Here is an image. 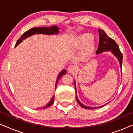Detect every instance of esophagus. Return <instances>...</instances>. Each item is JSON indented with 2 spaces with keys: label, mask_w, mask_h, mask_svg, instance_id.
Returning <instances> with one entry per match:
<instances>
[{
  "label": "esophagus",
  "mask_w": 133,
  "mask_h": 133,
  "mask_svg": "<svg viewBox=\"0 0 133 133\" xmlns=\"http://www.w3.org/2000/svg\"><path fill=\"white\" fill-rule=\"evenodd\" d=\"M76 70H77V68L74 65H71L68 68V72L70 73H74L76 71Z\"/></svg>",
  "instance_id": "obj_1"
}]
</instances>
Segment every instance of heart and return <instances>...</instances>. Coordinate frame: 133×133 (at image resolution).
<instances>
[{"label": "heart", "mask_w": 133, "mask_h": 133, "mask_svg": "<svg viewBox=\"0 0 133 133\" xmlns=\"http://www.w3.org/2000/svg\"><path fill=\"white\" fill-rule=\"evenodd\" d=\"M76 46L78 49L84 47L83 56L85 58L88 57L94 50V43L92 39V36L90 33H84L80 35L76 41Z\"/></svg>", "instance_id": "1"}]
</instances>
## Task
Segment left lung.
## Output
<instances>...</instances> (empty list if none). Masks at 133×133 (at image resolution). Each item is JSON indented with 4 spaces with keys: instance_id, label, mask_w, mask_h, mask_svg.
<instances>
[{
    "instance_id": "1",
    "label": "left lung",
    "mask_w": 133,
    "mask_h": 133,
    "mask_svg": "<svg viewBox=\"0 0 133 133\" xmlns=\"http://www.w3.org/2000/svg\"><path fill=\"white\" fill-rule=\"evenodd\" d=\"M98 32H99V45H98L97 50L96 51V54L101 53L105 51H111L112 53L117 57L120 62V66L122 68V60H123V55L121 51L119 50V47L118 45L116 43L114 40L107 36V34L105 33V31L101 29L98 30ZM75 89H76V84H75ZM76 100L77 102L81 105L82 107L85 109H88V110H92V109H96L100 107H103L101 106L99 107H87L83 105L82 103H81V102L77 99V96H76Z\"/></svg>"
}]
</instances>
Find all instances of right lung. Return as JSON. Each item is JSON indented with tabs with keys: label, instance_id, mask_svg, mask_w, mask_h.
<instances>
[{
	"label": "right lung",
	"instance_id": "add662e5",
	"mask_svg": "<svg viewBox=\"0 0 133 133\" xmlns=\"http://www.w3.org/2000/svg\"><path fill=\"white\" fill-rule=\"evenodd\" d=\"M59 32V28H58L57 26L56 25H53V26H50V27H45V26H43L41 28V27H39V28H32L30 30H29L28 31H26V32H25L21 36V37L19 38V39L17 40V42L16 43L15 46H17V45H19L20 43L22 41H23V39H26V37H29V36H31L32 35H33L34 34H57ZM66 71L65 70H63V71L60 72L59 76L57 77V81H56V86L57 85V82L58 81L60 78H61L63 75H65L66 74ZM54 101V96H53L51 98V100L50 102H49L48 104L45 105V106L41 107V108H39L38 109H45L48 107H50L52 103H53Z\"/></svg>",
	"mask_w": 133,
	"mask_h": 133
}]
</instances>
